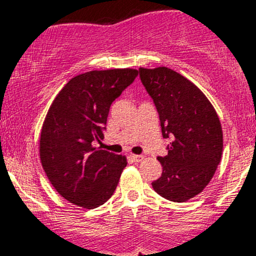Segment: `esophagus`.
<instances>
[{
  "label": "esophagus",
  "mask_w": 256,
  "mask_h": 256,
  "mask_svg": "<svg viewBox=\"0 0 256 256\" xmlns=\"http://www.w3.org/2000/svg\"><path fill=\"white\" fill-rule=\"evenodd\" d=\"M130 158H131V160L134 161V162H140V161L144 158H143V155H134V154H131Z\"/></svg>",
  "instance_id": "1"
}]
</instances>
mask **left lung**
<instances>
[{
	"label": "left lung",
	"mask_w": 256,
	"mask_h": 256,
	"mask_svg": "<svg viewBox=\"0 0 256 256\" xmlns=\"http://www.w3.org/2000/svg\"><path fill=\"white\" fill-rule=\"evenodd\" d=\"M152 98L168 154L158 156L161 177L152 183L158 195L185 202L198 195L213 178L222 152V131L212 104L186 78L167 67L140 70Z\"/></svg>",
	"instance_id": "left-lung-1"
}]
</instances>
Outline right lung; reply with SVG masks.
<instances>
[{"label": "right lung", "mask_w": 256, "mask_h": 256, "mask_svg": "<svg viewBox=\"0 0 256 256\" xmlns=\"http://www.w3.org/2000/svg\"><path fill=\"white\" fill-rule=\"evenodd\" d=\"M138 76L137 70L90 71L72 78L46 113L40 140V162L55 190L88 210L110 198L126 158L94 148L104 137L110 104Z\"/></svg>", "instance_id": "obj_1"}]
</instances>
